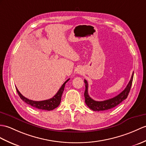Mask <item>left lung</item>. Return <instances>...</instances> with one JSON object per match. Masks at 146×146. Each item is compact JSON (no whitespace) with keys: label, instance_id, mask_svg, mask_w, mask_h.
Instances as JSON below:
<instances>
[{"label":"left lung","instance_id":"1","mask_svg":"<svg viewBox=\"0 0 146 146\" xmlns=\"http://www.w3.org/2000/svg\"><path fill=\"white\" fill-rule=\"evenodd\" d=\"M133 76L134 72L133 73V74H132L131 78L129 82L127 84V86L126 87V88L122 91L120 94L113 98H111V99L102 101H97L90 98L88 94V84L87 81L84 80V83H85V91H84V98H85V103L86 105L91 110L94 111L108 110L116 107L118 104H120L122 101H123L127 98L132 86Z\"/></svg>","mask_w":146,"mask_h":146}]
</instances>
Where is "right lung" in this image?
<instances>
[{
    "label": "right lung",
    "mask_w": 146,
    "mask_h": 146,
    "mask_svg": "<svg viewBox=\"0 0 146 146\" xmlns=\"http://www.w3.org/2000/svg\"><path fill=\"white\" fill-rule=\"evenodd\" d=\"M70 80V78L68 79L65 83L63 84L62 87L60 88L58 91L56 93V94L54 96L53 98H50L49 100H44V101H35L33 100H29L28 98L23 96L22 94L19 92L18 89L17 88L16 90L17 91V93L19 95L20 98H21L24 102H25L27 104H28L30 106H33V108H35L36 109L42 110H46V111H51L55 109V108H57L59 106L61 102V99H62V96L63 92L64 91V88H65V84Z\"/></svg>",
    "instance_id": "right-lung-1"
}]
</instances>
